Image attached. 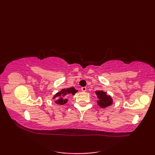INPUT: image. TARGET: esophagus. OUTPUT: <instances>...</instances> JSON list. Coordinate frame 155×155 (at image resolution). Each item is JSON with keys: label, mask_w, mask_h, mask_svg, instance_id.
Returning a JSON list of instances; mask_svg holds the SVG:
<instances>
[{"label": "esophagus", "mask_w": 155, "mask_h": 155, "mask_svg": "<svg viewBox=\"0 0 155 155\" xmlns=\"http://www.w3.org/2000/svg\"><path fill=\"white\" fill-rule=\"evenodd\" d=\"M87 89V88L86 87H83L81 88V91H84V92L86 91Z\"/></svg>", "instance_id": "1"}]
</instances>
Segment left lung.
Segmentation results:
<instances>
[{"mask_svg":"<svg viewBox=\"0 0 155 155\" xmlns=\"http://www.w3.org/2000/svg\"><path fill=\"white\" fill-rule=\"evenodd\" d=\"M96 94H97V97L99 100L98 102V104L102 108L107 107L113 103V100L110 96L107 94L103 91H96Z\"/></svg>","mask_w":155,"mask_h":155,"instance_id":"1","label":"left lung"}]
</instances>
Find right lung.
I'll return each instance as SVG.
<instances>
[{
	"label": "right lung",
	"instance_id": "1",
	"mask_svg": "<svg viewBox=\"0 0 155 155\" xmlns=\"http://www.w3.org/2000/svg\"><path fill=\"white\" fill-rule=\"evenodd\" d=\"M77 91L75 90L74 87L68 88L67 89H62L61 92H59L57 94L54 95V98H57V101H55L56 103L58 104H64L67 102V99L66 98V96L69 94H72L74 95L76 93H77Z\"/></svg>",
	"mask_w": 155,
	"mask_h": 155
}]
</instances>
